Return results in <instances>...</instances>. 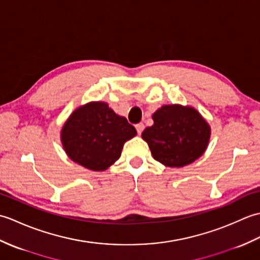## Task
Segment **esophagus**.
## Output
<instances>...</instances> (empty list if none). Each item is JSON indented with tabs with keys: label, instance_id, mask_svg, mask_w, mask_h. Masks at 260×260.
<instances>
[{
	"label": "esophagus",
	"instance_id": "obj_1",
	"mask_svg": "<svg viewBox=\"0 0 260 260\" xmlns=\"http://www.w3.org/2000/svg\"><path fill=\"white\" fill-rule=\"evenodd\" d=\"M144 127H145V126H144V124H143V123L136 124V125H135V128H136V131H137V134L141 135L142 132L144 131Z\"/></svg>",
	"mask_w": 260,
	"mask_h": 260
}]
</instances>
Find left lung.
<instances>
[{"mask_svg":"<svg viewBox=\"0 0 260 260\" xmlns=\"http://www.w3.org/2000/svg\"><path fill=\"white\" fill-rule=\"evenodd\" d=\"M154 124L142 133L153 157L165 167L182 168L206 151L211 129L197 109L164 105L153 114Z\"/></svg>","mask_w":260,"mask_h":260,"instance_id":"8db88e82","label":"left lung"}]
</instances>
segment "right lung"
Here are the masks:
<instances>
[{
  "mask_svg": "<svg viewBox=\"0 0 260 260\" xmlns=\"http://www.w3.org/2000/svg\"><path fill=\"white\" fill-rule=\"evenodd\" d=\"M135 135V127L106 103L91 102L69 116L61 129V143L74 162L88 170L105 171Z\"/></svg>",
  "mask_w": 260,
  "mask_h": 260,
  "instance_id": "right-lung-1",
  "label": "right lung"
}]
</instances>
